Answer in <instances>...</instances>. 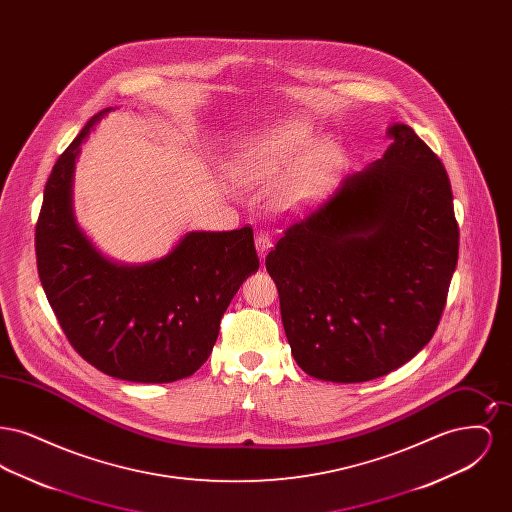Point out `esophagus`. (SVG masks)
<instances>
[{
  "mask_svg": "<svg viewBox=\"0 0 512 512\" xmlns=\"http://www.w3.org/2000/svg\"><path fill=\"white\" fill-rule=\"evenodd\" d=\"M255 247H257L259 257H261V259H265V257H267L268 249L272 247V238H270V234H268V232H259V234L255 236Z\"/></svg>",
  "mask_w": 512,
  "mask_h": 512,
  "instance_id": "1",
  "label": "esophagus"
}]
</instances>
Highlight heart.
Segmentation results:
<instances>
[{
	"mask_svg": "<svg viewBox=\"0 0 512 512\" xmlns=\"http://www.w3.org/2000/svg\"><path fill=\"white\" fill-rule=\"evenodd\" d=\"M313 144L315 136L309 128L301 124H282L245 142L236 165L247 180H263L301 156L272 194L274 207L280 211H295L324 190L338 169V149L330 142H322L312 150Z\"/></svg>",
	"mask_w": 512,
	"mask_h": 512,
	"instance_id": "heart-1",
	"label": "heart"
}]
</instances>
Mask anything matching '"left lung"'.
Wrapping results in <instances>:
<instances>
[{
	"label": "left lung",
	"mask_w": 512,
	"mask_h": 512,
	"mask_svg": "<svg viewBox=\"0 0 512 512\" xmlns=\"http://www.w3.org/2000/svg\"><path fill=\"white\" fill-rule=\"evenodd\" d=\"M382 159L349 174L267 255L293 359L357 384L432 340L459 259L451 182L413 128L393 122Z\"/></svg>",
	"instance_id": "obj_1"
}]
</instances>
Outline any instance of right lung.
<instances>
[{
  "label": "right lung",
  "mask_w": 512,
  "mask_h": 512,
  "mask_svg": "<svg viewBox=\"0 0 512 512\" xmlns=\"http://www.w3.org/2000/svg\"><path fill=\"white\" fill-rule=\"evenodd\" d=\"M99 111L49 174L36 224L42 288L78 355L103 374L167 384L192 376L219 338L220 318L259 257L251 226L188 232L155 261L124 265L105 257L78 226L74 165Z\"/></svg>",
  "instance_id": "obj_1"
}]
</instances>
